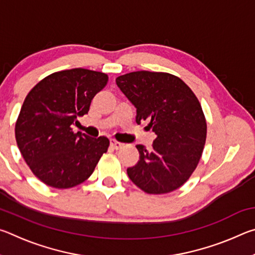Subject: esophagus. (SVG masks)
Returning <instances> with one entry per match:
<instances>
[{"mask_svg": "<svg viewBox=\"0 0 255 255\" xmlns=\"http://www.w3.org/2000/svg\"><path fill=\"white\" fill-rule=\"evenodd\" d=\"M110 145H111V147H114L115 149H119V148H122L123 146H124L123 143H120V141H117V140H115V139H111L110 140Z\"/></svg>", "mask_w": 255, "mask_h": 255, "instance_id": "esophagus-1", "label": "esophagus"}]
</instances>
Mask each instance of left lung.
<instances>
[{
  "label": "left lung",
  "mask_w": 255,
  "mask_h": 255,
  "mask_svg": "<svg viewBox=\"0 0 255 255\" xmlns=\"http://www.w3.org/2000/svg\"><path fill=\"white\" fill-rule=\"evenodd\" d=\"M118 88L136 108V123L155 132L149 150L137 145L139 161L127 174L149 195L179 189L200 161L207 137L206 118L192 90L178 76L138 71L118 76Z\"/></svg>",
  "instance_id": "8db88e82"
}]
</instances>
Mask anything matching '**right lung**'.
<instances>
[{
  "label": "right lung",
  "mask_w": 255,
  "mask_h": 255,
  "mask_svg": "<svg viewBox=\"0 0 255 255\" xmlns=\"http://www.w3.org/2000/svg\"><path fill=\"white\" fill-rule=\"evenodd\" d=\"M107 83L105 73L73 68L46 76L25 97L15 139L30 170L45 184L76 187L90 178L108 150L107 137L92 138L72 129Z\"/></svg>",
  "instance_id": "1"
}]
</instances>
